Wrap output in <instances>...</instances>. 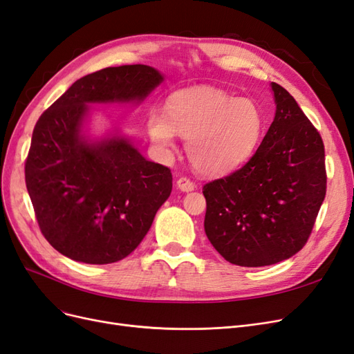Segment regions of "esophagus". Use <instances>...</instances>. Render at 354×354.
<instances>
[{"mask_svg":"<svg viewBox=\"0 0 354 354\" xmlns=\"http://www.w3.org/2000/svg\"><path fill=\"white\" fill-rule=\"evenodd\" d=\"M177 187L181 192H190V190H194L196 187V185L189 177H180L177 180Z\"/></svg>","mask_w":354,"mask_h":354,"instance_id":"obj_1","label":"esophagus"}]
</instances>
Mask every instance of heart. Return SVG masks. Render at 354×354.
Segmentation results:
<instances>
[{
	"mask_svg": "<svg viewBox=\"0 0 354 354\" xmlns=\"http://www.w3.org/2000/svg\"><path fill=\"white\" fill-rule=\"evenodd\" d=\"M264 116L250 99H236L216 88H198L171 95L167 115L158 109L147 118V130L159 149L174 146L176 133L187 138L186 151L201 174L224 176L255 152Z\"/></svg>",
	"mask_w": 354,
	"mask_h": 354,
	"instance_id": "1",
	"label": "heart"
}]
</instances>
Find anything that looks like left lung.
Masks as SVG:
<instances>
[{
  "label": "left lung",
  "mask_w": 354,
  "mask_h": 354,
  "mask_svg": "<svg viewBox=\"0 0 354 354\" xmlns=\"http://www.w3.org/2000/svg\"><path fill=\"white\" fill-rule=\"evenodd\" d=\"M272 90L274 120L257 152L202 189L209 242L242 267L270 266L297 254L326 195L322 137L291 94L276 82Z\"/></svg>",
  "instance_id": "obj_1"
}]
</instances>
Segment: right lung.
I'll return each mask as SVG.
<instances>
[{"instance_id": "obj_1", "label": "right lung", "mask_w": 354, "mask_h": 354, "mask_svg": "<svg viewBox=\"0 0 354 354\" xmlns=\"http://www.w3.org/2000/svg\"><path fill=\"white\" fill-rule=\"evenodd\" d=\"M146 65L104 68L75 81L39 116L25 162L28 194L53 248L87 264L130 255L173 189L171 169L145 159L127 138L81 137L88 103L142 102L162 82Z\"/></svg>"}]
</instances>
